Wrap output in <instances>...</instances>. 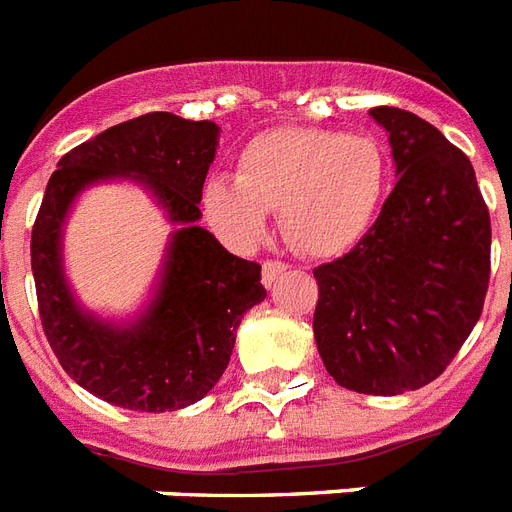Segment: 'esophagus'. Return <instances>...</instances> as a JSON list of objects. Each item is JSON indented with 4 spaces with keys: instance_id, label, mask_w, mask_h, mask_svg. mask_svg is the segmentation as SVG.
I'll return each mask as SVG.
<instances>
[{
    "instance_id": "obj_1",
    "label": "esophagus",
    "mask_w": 512,
    "mask_h": 512,
    "mask_svg": "<svg viewBox=\"0 0 512 512\" xmlns=\"http://www.w3.org/2000/svg\"><path fill=\"white\" fill-rule=\"evenodd\" d=\"M285 272H287V264H282V261H264V269H261V282H264L266 287H272L274 282L280 280Z\"/></svg>"
}]
</instances>
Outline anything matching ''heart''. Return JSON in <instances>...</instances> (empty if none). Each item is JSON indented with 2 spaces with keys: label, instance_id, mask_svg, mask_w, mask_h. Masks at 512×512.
Listing matches in <instances>:
<instances>
[{
  "label": "heart",
  "instance_id": "heart-1",
  "mask_svg": "<svg viewBox=\"0 0 512 512\" xmlns=\"http://www.w3.org/2000/svg\"><path fill=\"white\" fill-rule=\"evenodd\" d=\"M387 188V159L369 135L324 128H272L238 154V177L217 172L201 204L211 227L240 248L269 230L282 209L287 240L306 256L350 251L377 219Z\"/></svg>",
  "mask_w": 512,
  "mask_h": 512
}]
</instances>
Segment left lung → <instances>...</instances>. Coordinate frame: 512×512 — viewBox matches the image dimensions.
I'll return each mask as SVG.
<instances>
[{"instance_id": "obj_1", "label": "left lung", "mask_w": 512, "mask_h": 512, "mask_svg": "<svg viewBox=\"0 0 512 512\" xmlns=\"http://www.w3.org/2000/svg\"><path fill=\"white\" fill-rule=\"evenodd\" d=\"M369 114L398 183L361 243L314 269V337L340 387L400 395L434 382L479 322L492 227L463 151L413 112Z\"/></svg>"}]
</instances>
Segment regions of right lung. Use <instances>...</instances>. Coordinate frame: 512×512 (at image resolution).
I'll use <instances>...</instances> for the list:
<instances>
[{
	"label": "right lung",
	"instance_id": "right-lung-1",
	"mask_svg": "<svg viewBox=\"0 0 512 512\" xmlns=\"http://www.w3.org/2000/svg\"><path fill=\"white\" fill-rule=\"evenodd\" d=\"M217 146L211 120L151 112L75 146L49 177L31 235L38 314L62 369L107 403L162 413L201 400L225 374L243 314L266 298L261 266L232 256L198 225ZM114 179L146 189L173 225L150 298L128 320L83 307L64 272L74 201Z\"/></svg>",
	"mask_w": 512,
	"mask_h": 512
}]
</instances>
